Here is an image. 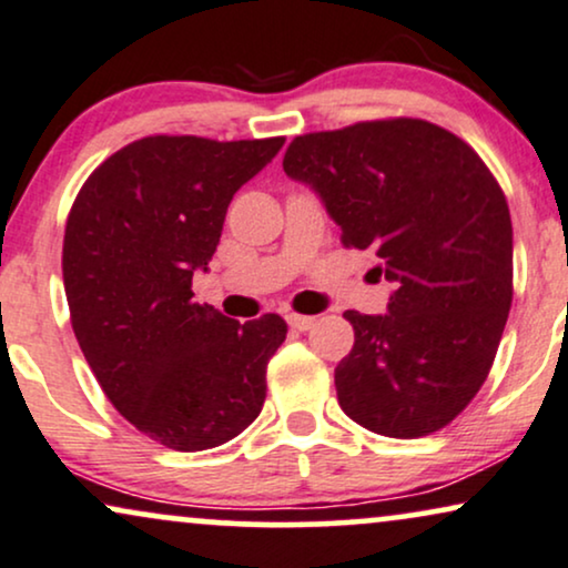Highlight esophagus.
Wrapping results in <instances>:
<instances>
[{
	"mask_svg": "<svg viewBox=\"0 0 568 568\" xmlns=\"http://www.w3.org/2000/svg\"><path fill=\"white\" fill-rule=\"evenodd\" d=\"M288 325L293 329H308L314 325V317H306V314H288Z\"/></svg>",
	"mask_w": 568,
	"mask_h": 568,
	"instance_id": "esophagus-1",
	"label": "esophagus"
}]
</instances>
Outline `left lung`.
Wrapping results in <instances>:
<instances>
[{
  "label": "left lung",
  "instance_id": "1",
  "mask_svg": "<svg viewBox=\"0 0 568 568\" xmlns=\"http://www.w3.org/2000/svg\"><path fill=\"white\" fill-rule=\"evenodd\" d=\"M283 170L396 285L383 317L343 314L354 348L335 367L337 404L404 440L450 425L490 375L514 298L511 214L490 168L440 125L385 118L296 135Z\"/></svg>",
  "mask_w": 568,
  "mask_h": 568
}]
</instances>
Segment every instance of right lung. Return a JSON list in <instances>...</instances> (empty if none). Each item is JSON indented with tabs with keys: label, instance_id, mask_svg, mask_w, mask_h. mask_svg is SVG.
I'll return each mask as SVG.
<instances>
[{
	"label": "right lung",
	"instance_id": "add662e5",
	"mask_svg": "<svg viewBox=\"0 0 568 568\" xmlns=\"http://www.w3.org/2000/svg\"><path fill=\"white\" fill-rule=\"evenodd\" d=\"M285 139L146 135L85 178L62 241L70 322L104 396L164 448H217L256 419L280 314L246 325L193 301L227 204Z\"/></svg>",
	"mask_w": 568,
	"mask_h": 568
}]
</instances>
